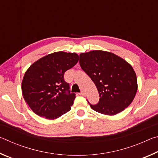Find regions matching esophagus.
Returning <instances> with one entry per match:
<instances>
[{"label": "esophagus", "instance_id": "1", "mask_svg": "<svg viewBox=\"0 0 158 158\" xmlns=\"http://www.w3.org/2000/svg\"><path fill=\"white\" fill-rule=\"evenodd\" d=\"M79 95H83V96H85V93H84V91H83V90H81V93H79Z\"/></svg>", "mask_w": 158, "mask_h": 158}]
</instances>
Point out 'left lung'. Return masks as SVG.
Returning a JSON list of instances; mask_svg holds the SVG:
<instances>
[{
	"instance_id": "1",
	"label": "left lung",
	"mask_w": 158,
	"mask_h": 158,
	"mask_svg": "<svg viewBox=\"0 0 158 158\" xmlns=\"http://www.w3.org/2000/svg\"><path fill=\"white\" fill-rule=\"evenodd\" d=\"M79 64L98 90V103L89 102L93 110L113 116L132 103L137 90V76L124 59L113 53L95 50L81 53Z\"/></svg>"
}]
</instances>
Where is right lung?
Listing matches in <instances>:
<instances>
[{
    "label": "right lung",
    "mask_w": 158,
    "mask_h": 158,
    "mask_svg": "<svg viewBox=\"0 0 158 158\" xmlns=\"http://www.w3.org/2000/svg\"><path fill=\"white\" fill-rule=\"evenodd\" d=\"M78 60L75 53L58 52L45 56L30 66L23 77L21 90L35 114L53 120L70 110L75 94L70 93L64 74Z\"/></svg>",
    "instance_id": "add662e5"
}]
</instances>
